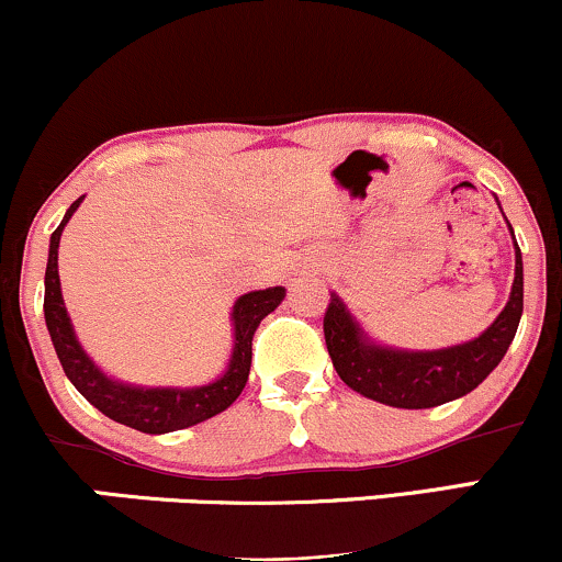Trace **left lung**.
I'll list each match as a JSON object with an SVG mask.
<instances>
[{
  "label": "left lung",
  "instance_id": "obj_1",
  "mask_svg": "<svg viewBox=\"0 0 562 562\" xmlns=\"http://www.w3.org/2000/svg\"><path fill=\"white\" fill-rule=\"evenodd\" d=\"M520 314H524V259L515 243V282L507 306L492 322V327L470 344L441 348V351H393V348L367 344L359 325L335 293L327 301L322 327H325V344L335 372L348 389L398 409H428L479 389L507 353L518 333Z\"/></svg>",
  "mask_w": 562,
  "mask_h": 562
}]
</instances>
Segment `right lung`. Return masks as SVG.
I'll use <instances>...</instances> for the list:
<instances>
[{
  "label": "right lung",
  "mask_w": 562,
  "mask_h": 562,
  "mask_svg": "<svg viewBox=\"0 0 562 562\" xmlns=\"http://www.w3.org/2000/svg\"><path fill=\"white\" fill-rule=\"evenodd\" d=\"M83 198L74 200L68 209L66 218L60 227L53 232L49 240V259L47 272H44V319H47L49 338H53L57 359H60L63 370L76 391L87 398L89 404L97 406L111 420L128 425V428L142 430V434H171V430L190 428L209 417L218 415L240 396L245 383H248L250 372V344H254L256 327L267 314H272L280 301L285 299V288H269L254 290L237 299L235 312V348H232V359L227 372L216 380V383L200 385V389H137V385L115 383L105 378L92 364V359L81 351L79 340H76L74 327H70L66 303L60 293V274H57V248H60L63 227L74 211L79 209Z\"/></svg>",
  "instance_id": "obj_1"
}]
</instances>
